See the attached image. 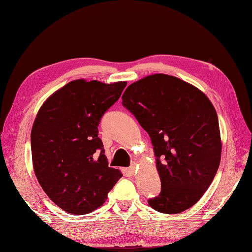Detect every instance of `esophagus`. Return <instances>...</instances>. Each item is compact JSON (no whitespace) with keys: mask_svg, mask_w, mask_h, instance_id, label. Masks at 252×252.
<instances>
[{"mask_svg":"<svg viewBox=\"0 0 252 252\" xmlns=\"http://www.w3.org/2000/svg\"><path fill=\"white\" fill-rule=\"evenodd\" d=\"M129 171L131 172V174H134V172L136 171V164H135V162H133V164L129 167Z\"/></svg>","mask_w":252,"mask_h":252,"instance_id":"obj_1","label":"esophagus"}]
</instances>
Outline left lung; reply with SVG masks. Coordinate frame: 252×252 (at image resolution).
I'll return each instance as SVG.
<instances>
[{
	"label": "left lung",
	"instance_id": "8db88e82",
	"mask_svg": "<svg viewBox=\"0 0 252 252\" xmlns=\"http://www.w3.org/2000/svg\"><path fill=\"white\" fill-rule=\"evenodd\" d=\"M152 140L161 191L149 200L160 213L190 209L219 169L221 141L218 113L199 88L178 77L153 74L132 83L122 95Z\"/></svg>",
	"mask_w": 252,
	"mask_h": 252
}]
</instances>
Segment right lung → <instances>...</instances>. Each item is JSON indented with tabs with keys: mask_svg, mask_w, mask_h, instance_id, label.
Masks as SVG:
<instances>
[{
	"mask_svg": "<svg viewBox=\"0 0 252 252\" xmlns=\"http://www.w3.org/2000/svg\"><path fill=\"white\" fill-rule=\"evenodd\" d=\"M126 82L75 80L54 92L32 129L33 171L59 208L83 215L99 208L122 174L108 167L98 125Z\"/></svg>",
	"mask_w": 252,
	"mask_h": 252,
	"instance_id": "1",
	"label": "right lung"
}]
</instances>
